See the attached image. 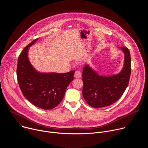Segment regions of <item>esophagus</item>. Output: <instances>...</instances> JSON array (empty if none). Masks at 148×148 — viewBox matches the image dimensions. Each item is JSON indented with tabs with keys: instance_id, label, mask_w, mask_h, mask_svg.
Instances as JSON below:
<instances>
[{
	"instance_id": "1",
	"label": "esophagus",
	"mask_w": 148,
	"mask_h": 148,
	"mask_svg": "<svg viewBox=\"0 0 148 148\" xmlns=\"http://www.w3.org/2000/svg\"><path fill=\"white\" fill-rule=\"evenodd\" d=\"M82 77V73L79 71H76L74 74V77L75 78H80Z\"/></svg>"
}]
</instances>
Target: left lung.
I'll return each mask as SVG.
<instances>
[{
  "label": "left lung",
  "instance_id": "1",
  "mask_svg": "<svg viewBox=\"0 0 148 148\" xmlns=\"http://www.w3.org/2000/svg\"><path fill=\"white\" fill-rule=\"evenodd\" d=\"M124 53V65L119 73L110 75H100L91 66H84L82 79L83 96L91 107L100 108L108 106L118 100L126 89L131 73V59L127 48L119 47Z\"/></svg>",
  "mask_w": 148,
  "mask_h": 148
}]
</instances>
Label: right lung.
Returning <instances> with one entry per match:
<instances>
[{"instance_id": "1", "label": "right lung", "mask_w": 148, "mask_h": 148, "mask_svg": "<svg viewBox=\"0 0 148 148\" xmlns=\"http://www.w3.org/2000/svg\"><path fill=\"white\" fill-rule=\"evenodd\" d=\"M34 40L22 51L18 60L16 75L24 97L34 106L44 110L57 106L62 100L67 87L74 79L75 71L66 73H41L36 70L28 59L29 48Z\"/></svg>"}]
</instances>
